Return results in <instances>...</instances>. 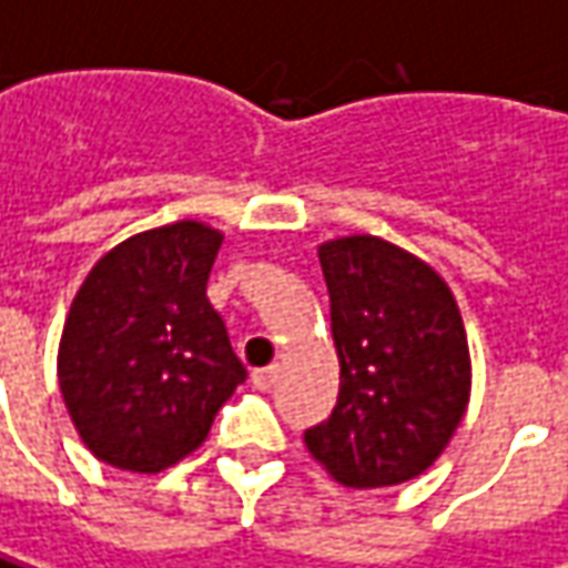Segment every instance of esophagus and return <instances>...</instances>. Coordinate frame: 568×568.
<instances>
[{
  "label": "esophagus",
  "instance_id": "esophagus-1",
  "mask_svg": "<svg viewBox=\"0 0 568 568\" xmlns=\"http://www.w3.org/2000/svg\"><path fill=\"white\" fill-rule=\"evenodd\" d=\"M276 379H280V366H267V369H254L252 373V385L257 392H270Z\"/></svg>",
  "mask_w": 568,
  "mask_h": 568
}]
</instances>
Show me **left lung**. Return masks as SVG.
<instances>
[{"label":"left lung","instance_id":"obj_1","mask_svg":"<svg viewBox=\"0 0 568 568\" xmlns=\"http://www.w3.org/2000/svg\"><path fill=\"white\" fill-rule=\"evenodd\" d=\"M338 354L333 416L304 432L307 454L348 488L423 476L460 426L473 361L460 307L438 270L379 235L323 242Z\"/></svg>","mask_w":568,"mask_h":568}]
</instances>
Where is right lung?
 <instances>
[{
  "mask_svg": "<svg viewBox=\"0 0 568 568\" xmlns=\"http://www.w3.org/2000/svg\"><path fill=\"white\" fill-rule=\"evenodd\" d=\"M223 233L176 220L123 239L77 288L58 342V385L95 460L164 473L211 432L245 366L204 295Z\"/></svg>",
  "mask_w": 568,
  "mask_h": 568,
  "instance_id": "add662e5",
  "label": "right lung"
}]
</instances>
